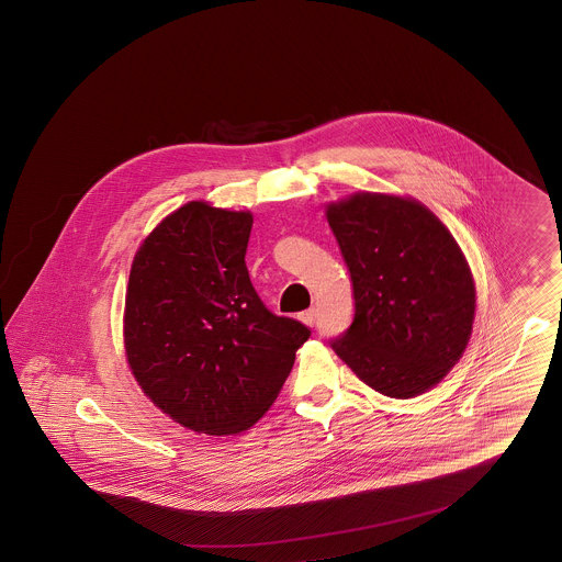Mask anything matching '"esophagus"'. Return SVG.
Instances as JSON below:
<instances>
[{"label": "esophagus", "instance_id": "esophagus-1", "mask_svg": "<svg viewBox=\"0 0 562 562\" xmlns=\"http://www.w3.org/2000/svg\"><path fill=\"white\" fill-rule=\"evenodd\" d=\"M299 318H301L303 324L312 326V324L316 322V310H305V312H301V314H299Z\"/></svg>", "mask_w": 562, "mask_h": 562}]
</instances>
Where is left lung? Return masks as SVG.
<instances>
[{"mask_svg": "<svg viewBox=\"0 0 562 562\" xmlns=\"http://www.w3.org/2000/svg\"><path fill=\"white\" fill-rule=\"evenodd\" d=\"M353 289V321L330 348L390 398L424 394L472 335L476 291L451 232L424 204L353 193L326 206Z\"/></svg>", "mask_w": 562, "mask_h": 562, "instance_id": "8db88e82", "label": "left lung"}]
</instances>
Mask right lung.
Listing matches in <instances>:
<instances>
[{"instance_id":"obj_1","label":"right lung","mask_w":562,"mask_h":562,"mask_svg":"<svg viewBox=\"0 0 562 562\" xmlns=\"http://www.w3.org/2000/svg\"><path fill=\"white\" fill-rule=\"evenodd\" d=\"M252 214L189 202L134 255L124 346L145 396L209 436L255 426L312 330L271 314L246 269Z\"/></svg>"}]
</instances>
